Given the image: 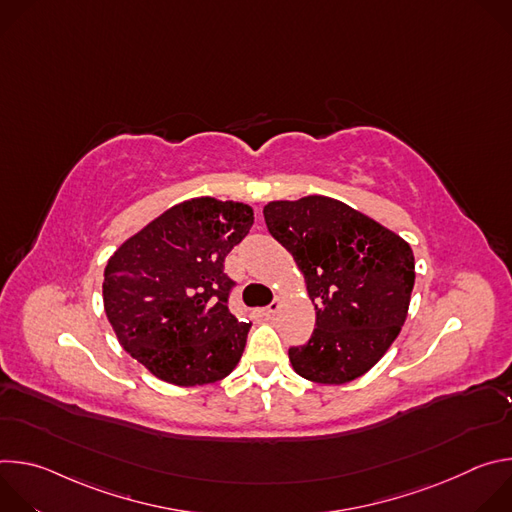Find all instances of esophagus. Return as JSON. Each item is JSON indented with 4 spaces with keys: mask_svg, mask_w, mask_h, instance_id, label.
Listing matches in <instances>:
<instances>
[{
    "mask_svg": "<svg viewBox=\"0 0 512 512\" xmlns=\"http://www.w3.org/2000/svg\"><path fill=\"white\" fill-rule=\"evenodd\" d=\"M277 310H279V300H273L271 304H267L265 308H261V314L267 316V318H271V316H275Z\"/></svg>",
    "mask_w": 512,
    "mask_h": 512,
    "instance_id": "esophagus-1",
    "label": "esophagus"
}]
</instances>
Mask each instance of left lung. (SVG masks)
<instances>
[{"instance_id": "left-lung-1", "label": "left lung", "mask_w": 512, "mask_h": 512, "mask_svg": "<svg viewBox=\"0 0 512 512\" xmlns=\"http://www.w3.org/2000/svg\"><path fill=\"white\" fill-rule=\"evenodd\" d=\"M265 225L294 255L316 306V328L289 346L294 371L344 385L371 371L407 318L415 283L411 247L348 204L306 196L263 208Z\"/></svg>"}]
</instances>
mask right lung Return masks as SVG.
<instances>
[{
	"mask_svg": "<svg viewBox=\"0 0 512 512\" xmlns=\"http://www.w3.org/2000/svg\"><path fill=\"white\" fill-rule=\"evenodd\" d=\"M253 225L241 202L192 198L125 241L105 267L103 302L121 346L158 379L208 385L225 379L251 324L229 312L237 285L225 257Z\"/></svg>",
	"mask_w": 512,
	"mask_h": 512,
	"instance_id": "1",
	"label": "right lung"
}]
</instances>
